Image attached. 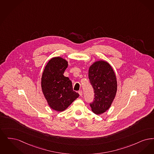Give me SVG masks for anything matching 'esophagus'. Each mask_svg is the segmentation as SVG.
I'll return each mask as SVG.
<instances>
[{"label": "esophagus", "mask_w": 154, "mask_h": 154, "mask_svg": "<svg viewBox=\"0 0 154 154\" xmlns=\"http://www.w3.org/2000/svg\"><path fill=\"white\" fill-rule=\"evenodd\" d=\"M79 95H80V96H82V95H83V91H82V90H80V91H79Z\"/></svg>", "instance_id": "esophagus-1"}]
</instances>
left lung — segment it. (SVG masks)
<instances>
[{
	"label": "left lung",
	"instance_id": "obj_1",
	"mask_svg": "<svg viewBox=\"0 0 154 154\" xmlns=\"http://www.w3.org/2000/svg\"><path fill=\"white\" fill-rule=\"evenodd\" d=\"M88 78L94 93V100L90 105L94 113L100 114L109 109L116 96V75L109 63L98 61L90 67Z\"/></svg>",
	"mask_w": 154,
	"mask_h": 154
}]
</instances>
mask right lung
<instances>
[{"label": "right lung", "mask_w": 154, "mask_h": 154, "mask_svg": "<svg viewBox=\"0 0 154 154\" xmlns=\"http://www.w3.org/2000/svg\"><path fill=\"white\" fill-rule=\"evenodd\" d=\"M68 62L61 57H54L49 61L42 78L41 87L47 102L52 109L62 112L75 100L79 94L74 91L72 82L63 74Z\"/></svg>", "instance_id": "obj_1"}]
</instances>
